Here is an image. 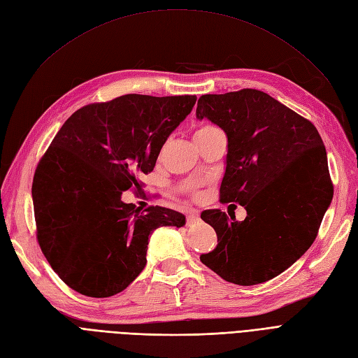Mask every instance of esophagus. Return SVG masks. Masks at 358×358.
Returning a JSON list of instances; mask_svg holds the SVG:
<instances>
[{
    "label": "esophagus",
    "instance_id": "esophagus-1",
    "mask_svg": "<svg viewBox=\"0 0 358 358\" xmlns=\"http://www.w3.org/2000/svg\"><path fill=\"white\" fill-rule=\"evenodd\" d=\"M199 220V214L198 211H191L187 214V224L188 226H192L194 223H196Z\"/></svg>",
    "mask_w": 358,
    "mask_h": 358
}]
</instances>
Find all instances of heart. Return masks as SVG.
I'll return each mask as SVG.
<instances>
[{"label": "heart", "mask_w": 358, "mask_h": 358, "mask_svg": "<svg viewBox=\"0 0 358 358\" xmlns=\"http://www.w3.org/2000/svg\"><path fill=\"white\" fill-rule=\"evenodd\" d=\"M216 131H219L217 127H214L211 124H204V126L199 127V129L195 132V138L196 136H203V135H208V134H213V132H216ZM185 188L189 189L191 192H195L196 185L194 182H187V183H185Z\"/></svg>", "instance_id": "heart-1"}]
</instances>
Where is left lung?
Here are the masks:
<instances>
[{
  "instance_id": "left-lung-1",
  "label": "left lung",
  "mask_w": 358,
  "mask_h": 358,
  "mask_svg": "<svg viewBox=\"0 0 358 358\" xmlns=\"http://www.w3.org/2000/svg\"><path fill=\"white\" fill-rule=\"evenodd\" d=\"M196 117L227 136L223 203L247 210H206L217 247L201 254L222 279L242 287L263 283L292 266L314 242L334 189L326 150L314 124L257 90L201 95Z\"/></svg>"
}]
</instances>
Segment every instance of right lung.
Here are the masks:
<instances>
[{"instance_id":"add662e5","label":"right lung","mask_w":358,"mask_h":358,"mask_svg":"<svg viewBox=\"0 0 358 358\" xmlns=\"http://www.w3.org/2000/svg\"><path fill=\"white\" fill-rule=\"evenodd\" d=\"M195 95L127 94L75 111L34 176L39 247L76 292L107 298L126 289L147 264L148 236L185 224L182 213L122 201L141 189L169 135L191 113Z\"/></svg>"}]
</instances>
